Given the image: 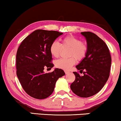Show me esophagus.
<instances>
[{
  "mask_svg": "<svg viewBox=\"0 0 121 121\" xmlns=\"http://www.w3.org/2000/svg\"><path fill=\"white\" fill-rule=\"evenodd\" d=\"M65 72L66 74H68V73H69V71H65Z\"/></svg>",
  "mask_w": 121,
  "mask_h": 121,
  "instance_id": "34e87169",
  "label": "esophagus"
}]
</instances>
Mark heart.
<instances>
[{"instance_id": "1", "label": "heart", "mask_w": 121, "mask_h": 121, "mask_svg": "<svg viewBox=\"0 0 121 121\" xmlns=\"http://www.w3.org/2000/svg\"><path fill=\"white\" fill-rule=\"evenodd\" d=\"M61 45L70 48L69 56L71 57L68 59H60L56 61L55 66L59 69L69 70L76 64V59L77 60H82L87 52L88 48L86 44L82 42L79 39L72 35H69L62 39ZM61 45L56 40L52 42L49 50L52 56L59 57L61 52Z\"/></svg>"}]
</instances>
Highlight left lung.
<instances>
[{"mask_svg": "<svg viewBox=\"0 0 121 121\" xmlns=\"http://www.w3.org/2000/svg\"><path fill=\"white\" fill-rule=\"evenodd\" d=\"M81 33L86 39L87 52L76 67L84 75L73 72L76 79L70 88L78 96L88 98L98 93L108 80L111 57L108 46L98 35L90 32Z\"/></svg>", "mask_w": 121, "mask_h": 121, "instance_id": "obj_1", "label": "left lung"}]
</instances>
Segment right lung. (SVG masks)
<instances>
[{
    "mask_svg": "<svg viewBox=\"0 0 121 121\" xmlns=\"http://www.w3.org/2000/svg\"><path fill=\"white\" fill-rule=\"evenodd\" d=\"M62 33L55 30H37L22 42L16 53V74L23 89L35 99H44L54 91L57 80L64 71L55 69L45 73V67H54L50 44Z\"/></svg>",
    "mask_w": 121,
    "mask_h": 121,
    "instance_id": "1",
    "label": "right lung"
}]
</instances>
